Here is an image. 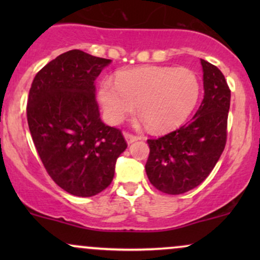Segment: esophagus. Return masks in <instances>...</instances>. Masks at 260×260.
I'll list each match as a JSON object with an SVG mask.
<instances>
[{
  "label": "esophagus",
  "mask_w": 260,
  "mask_h": 260,
  "mask_svg": "<svg viewBox=\"0 0 260 260\" xmlns=\"http://www.w3.org/2000/svg\"><path fill=\"white\" fill-rule=\"evenodd\" d=\"M124 139H126V142L128 143V144H132L133 142H137L139 138L137 136H133V134H131V133H124Z\"/></svg>",
  "instance_id": "esophagus-1"
}]
</instances>
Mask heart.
Returning <instances> with one entry per match:
<instances>
[{"mask_svg":"<svg viewBox=\"0 0 260 260\" xmlns=\"http://www.w3.org/2000/svg\"><path fill=\"white\" fill-rule=\"evenodd\" d=\"M201 96L198 76L188 68L145 66L121 71L115 83H100L99 100L110 124L121 123L137 110L155 132H168L183 123Z\"/></svg>","mask_w":260,"mask_h":260,"instance_id":"obj_1","label":"heart"}]
</instances>
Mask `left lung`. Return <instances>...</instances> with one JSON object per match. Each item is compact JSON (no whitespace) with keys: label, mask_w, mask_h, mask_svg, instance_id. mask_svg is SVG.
I'll use <instances>...</instances> for the list:
<instances>
[{"label":"left lung","mask_w":260,"mask_h":260,"mask_svg":"<svg viewBox=\"0 0 260 260\" xmlns=\"http://www.w3.org/2000/svg\"><path fill=\"white\" fill-rule=\"evenodd\" d=\"M201 63L204 99L198 111L178 129L148 139V178L168 194H182L199 186L225 149L231 91L219 68L204 59Z\"/></svg>","instance_id":"obj_1"}]
</instances>
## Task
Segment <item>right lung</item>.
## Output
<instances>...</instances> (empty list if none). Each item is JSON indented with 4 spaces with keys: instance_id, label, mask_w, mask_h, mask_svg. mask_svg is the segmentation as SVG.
<instances>
[{
    "instance_id": "add662e5",
    "label": "right lung",
    "mask_w": 260,
    "mask_h": 260,
    "mask_svg": "<svg viewBox=\"0 0 260 260\" xmlns=\"http://www.w3.org/2000/svg\"><path fill=\"white\" fill-rule=\"evenodd\" d=\"M111 59L80 50L59 55L39 71L26 107L29 131L47 174L77 197L110 186L127 143L100 118L95 79Z\"/></svg>"
}]
</instances>
